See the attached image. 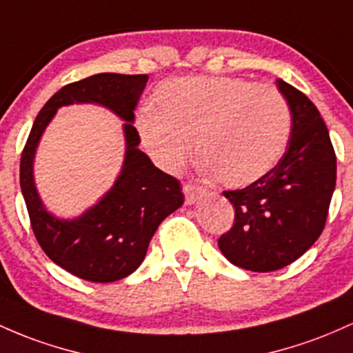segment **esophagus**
<instances>
[{"label":"esophagus","mask_w":353,"mask_h":353,"mask_svg":"<svg viewBox=\"0 0 353 353\" xmlns=\"http://www.w3.org/2000/svg\"><path fill=\"white\" fill-rule=\"evenodd\" d=\"M204 194V189L194 184H185L184 185V196H185V204H194L201 196Z\"/></svg>","instance_id":"1"}]
</instances>
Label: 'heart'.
I'll return each instance as SVG.
<instances>
[{
	"instance_id": "obj_1",
	"label": "heart",
	"mask_w": 353,
	"mask_h": 353,
	"mask_svg": "<svg viewBox=\"0 0 353 353\" xmlns=\"http://www.w3.org/2000/svg\"><path fill=\"white\" fill-rule=\"evenodd\" d=\"M156 107L137 115L147 152L176 172L191 156L216 183L246 188L274 168L292 130V110L280 92L236 77H181L162 82Z\"/></svg>"
}]
</instances>
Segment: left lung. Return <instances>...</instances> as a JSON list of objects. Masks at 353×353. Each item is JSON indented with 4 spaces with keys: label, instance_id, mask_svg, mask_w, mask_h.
Returning <instances> with one entry per match:
<instances>
[{
    "label": "left lung",
    "instance_id": "8db88e82",
    "mask_svg": "<svg viewBox=\"0 0 353 353\" xmlns=\"http://www.w3.org/2000/svg\"><path fill=\"white\" fill-rule=\"evenodd\" d=\"M292 110L283 157L245 189L224 191L234 224L219 238L221 253L243 270H281L319 239L336 181V157L319 108L295 87L276 80Z\"/></svg>",
    "mask_w": 353,
    "mask_h": 353
}]
</instances>
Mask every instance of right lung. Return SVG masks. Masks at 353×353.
I'll use <instances>...</instances> for the list:
<instances>
[{"mask_svg": "<svg viewBox=\"0 0 353 353\" xmlns=\"http://www.w3.org/2000/svg\"><path fill=\"white\" fill-rule=\"evenodd\" d=\"M147 75L97 73L65 85L34 119L19 162V185L34 238L45 254L68 273L110 283L129 276L144 261L154 233L170 212L184 203L179 181L162 172L139 150L134 110ZM72 103H99L126 120V159L111 191L75 220L55 219L46 211L32 179V159L41 134L56 108Z\"/></svg>", "mask_w": 353, "mask_h": 353, "instance_id": "obj_1", "label": "right lung"}]
</instances>
